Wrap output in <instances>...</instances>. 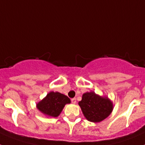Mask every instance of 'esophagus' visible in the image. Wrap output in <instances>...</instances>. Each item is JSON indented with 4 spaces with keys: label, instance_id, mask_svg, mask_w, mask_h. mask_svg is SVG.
<instances>
[{
    "label": "esophagus",
    "instance_id": "1",
    "mask_svg": "<svg viewBox=\"0 0 145 145\" xmlns=\"http://www.w3.org/2000/svg\"><path fill=\"white\" fill-rule=\"evenodd\" d=\"M71 102H72V104H75V103H76V102H77V101H76V99H75V98L72 99H71Z\"/></svg>",
    "mask_w": 145,
    "mask_h": 145
}]
</instances>
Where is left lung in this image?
Segmentation results:
<instances>
[{
  "instance_id": "left-lung-1",
  "label": "left lung",
  "mask_w": 145,
  "mask_h": 145,
  "mask_svg": "<svg viewBox=\"0 0 145 145\" xmlns=\"http://www.w3.org/2000/svg\"><path fill=\"white\" fill-rule=\"evenodd\" d=\"M78 105L84 117L93 123L101 122L107 118L113 110V103L108 97L93 91L84 93Z\"/></svg>"
}]
</instances>
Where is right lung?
Wrapping results in <instances>:
<instances>
[{"mask_svg":"<svg viewBox=\"0 0 145 145\" xmlns=\"http://www.w3.org/2000/svg\"><path fill=\"white\" fill-rule=\"evenodd\" d=\"M71 102L66 95L59 92L51 91L36 104V107L40 112L50 118L58 117L65 105Z\"/></svg>","mask_w":145,"mask_h":145,"instance_id":"obj_1","label":"right lung"}]
</instances>
